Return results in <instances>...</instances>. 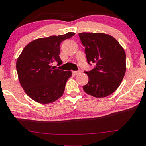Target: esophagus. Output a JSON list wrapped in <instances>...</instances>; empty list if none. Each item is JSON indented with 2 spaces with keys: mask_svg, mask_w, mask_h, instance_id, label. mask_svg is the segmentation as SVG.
<instances>
[{
  "mask_svg": "<svg viewBox=\"0 0 146 146\" xmlns=\"http://www.w3.org/2000/svg\"><path fill=\"white\" fill-rule=\"evenodd\" d=\"M80 73V70H74V71H73V74L74 75H78Z\"/></svg>",
  "mask_w": 146,
  "mask_h": 146,
  "instance_id": "1",
  "label": "esophagus"
}]
</instances>
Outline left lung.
<instances>
[{"mask_svg": "<svg viewBox=\"0 0 146 146\" xmlns=\"http://www.w3.org/2000/svg\"><path fill=\"white\" fill-rule=\"evenodd\" d=\"M79 36L85 47L86 60L94 63L92 70L84 71L89 82L83 86L86 94L96 98L110 95L121 84L126 70V55L116 39L104 33H82Z\"/></svg>", "mask_w": 146, "mask_h": 146, "instance_id": "1", "label": "left lung"}]
</instances>
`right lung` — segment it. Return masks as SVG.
I'll return each mask as SVG.
<instances>
[{
	"instance_id": "right-lung-1",
	"label": "right lung",
	"mask_w": 146,
	"mask_h": 146,
	"mask_svg": "<svg viewBox=\"0 0 146 146\" xmlns=\"http://www.w3.org/2000/svg\"><path fill=\"white\" fill-rule=\"evenodd\" d=\"M74 33L40 38L24 48L17 61L20 84L29 97L39 103L55 102L63 95L71 71L55 69L52 63L62 64L60 44Z\"/></svg>"
}]
</instances>
